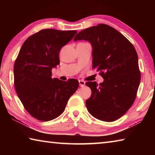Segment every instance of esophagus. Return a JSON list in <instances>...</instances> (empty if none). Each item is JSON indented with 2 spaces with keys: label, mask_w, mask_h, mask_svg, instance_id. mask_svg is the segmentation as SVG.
<instances>
[{
  "label": "esophagus",
  "mask_w": 155,
  "mask_h": 155,
  "mask_svg": "<svg viewBox=\"0 0 155 155\" xmlns=\"http://www.w3.org/2000/svg\"><path fill=\"white\" fill-rule=\"evenodd\" d=\"M78 82H79V85L81 86V87H84V86L85 85V82L84 81L80 80Z\"/></svg>",
  "instance_id": "1"
}]
</instances>
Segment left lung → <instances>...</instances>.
<instances>
[{
    "mask_svg": "<svg viewBox=\"0 0 155 155\" xmlns=\"http://www.w3.org/2000/svg\"><path fill=\"white\" fill-rule=\"evenodd\" d=\"M85 40L92 47V68L103 83L87 82L91 90L85 102L95 118L113 122L124 115L134 103L140 83L138 57L134 46L114 28L100 24L81 31L74 40Z\"/></svg>",
    "mask_w": 155,
    "mask_h": 155,
    "instance_id": "8db88e82",
    "label": "left lung"
}]
</instances>
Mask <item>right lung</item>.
Here are the masks:
<instances>
[{
    "label": "right lung",
    "instance_id": "right-lung-1",
    "mask_svg": "<svg viewBox=\"0 0 155 155\" xmlns=\"http://www.w3.org/2000/svg\"><path fill=\"white\" fill-rule=\"evenodd\" d=\"M77 31L47 28L28 38L20 50L14 67L16 93L31 115L41 121L56 118L65 110L78 81L52 78V69L59 64V52Z\"/></svg>",
    "mask_w": 155,
    "mask_h": 155
}]
</instances>
